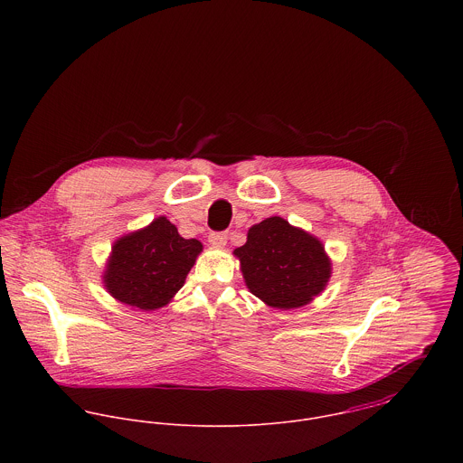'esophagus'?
Returning a JSON list of instances; mask_svg holds the SVG:
<instances>
[{
	"mask_svg": "<svg viewBox=\"0 0 463 463\" xmlns=\"http://www.w3.org/2000/svg\"><path fill=\"white\" fill-rule=\"evenodd\" d=\"M208 242L213 246V248H224L226 242H228V233L226 232H212L208 235Z\"/></svg>",
	"mask_w": 463,
	"mask_h": 463,
	"instance_id": "obj_1",
	"label": "esophagus"
}]
</instances>
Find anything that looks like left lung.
Listing matches in <instances>:
<instances>
[{
    "instance_id": "left-lung-1",
    "label": "left lung",
    "mask_w": 463,
    "mask_h": 463,
    "mask_svg": "<svg viewBox=\"0 0 463 463\" xmlns=\"http://www.w3.org/2000/svg\"><path fill=\"white\" fill-rule=\"evenodd\" d=\"M233 255L250 292L270 308H301L330 281L331 260L325 244L279 215L253 224L246 244Z\"/></svg>"
}]
</instances>
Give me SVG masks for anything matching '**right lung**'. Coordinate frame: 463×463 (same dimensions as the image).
<instances>
[{"label": "right lung", "instance_id": "right-lung-1", "mask_svg": "<svg viewBox=\"0 0 463 463\" xmlns=\"http://www.w3.org/2000/svg\"><path fill=\"white\" fill-rule=\"evenodd\" d=\"M201 251L199 241L184 239L178 228L160 215L112 244L103 285L127 307L142 312L158 310L184 287Z\"/></svg>", "mask_w": 463, "mask_h": 463}]
</instances>
